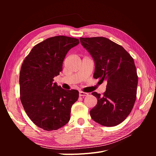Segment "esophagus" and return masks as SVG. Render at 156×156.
<instances>
[{
  "label": "esophagus",
  "instance_id": "34e87169",
  "mask_svg": "<svg viewBox=\"0 0 156 156\" xmlns=\"http://www.w3.org/2000/svg\"><path fill=\"white\" fill-rule=\"evenodd\" d=\"M88 95V94L87 92H79V96H87Z\"/></svg>",
  "mask_w": 156,
  "mask_h": 156
}]
</instances>
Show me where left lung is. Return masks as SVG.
Segmentation results:
<instances>
[{
  "label": "left lung",
  "mask_w": 156,
  "mask_h": 156,
  "mask_svg": "<svg viewBox=\"0 0 156 156\" xmlns=\"http://www.w3.org/2000/svg\"><path fill=\"white\" fill-rule=\"evenodd\" d=\"M95 63L94 78L107 81L103 95L92 93L98 103L90 111L102 126H115L129 115L136 100L138 77L133 58L123 47L104 37H80Z\"/></svg>",
  "instance_id": "obj_1"
}]
</instances>
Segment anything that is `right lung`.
I'll return each instance as SVG.
<instances>
[{
  "label": "right lung",
  "mask_w": 156,
  "mask_h": 156,
  "mask_svg": "<svg viewBox=\"0 0 156 156\" xmlns=\"http://www.w3.org/2000/svg\"><path fill=\"white\" fill-rule=\"evenodd\" d=\"M79 44L64 36L49 37L36 45L20 71L21 101L30 119L46 131L56 130L70 119L71 108L78 100L76 90H64L53 83L62 70L66 55Z\"/></svg>",
  "instance_id": "1"
}]
</instances>
